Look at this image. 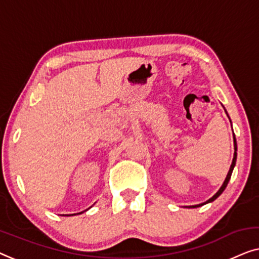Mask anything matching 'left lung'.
I'll return each instance as SVG.
<instances>
[{
	"instance_id": "left-lung-1",
	"label": "left lung",
	"mask_w": 259,
	"mask_h": 259,
	"mask_svg": "<svg viewBox=\"0 0 259 259\" xmlns=\"http://www.w3.org/2000/svg\"><path fill=\"white\" fill-rule=\"evenodd\" d=\"M234 141H235V153H234V159H232V163H231V166H230V169H229V171H228V175H227L226 180H224V182H223L222 187H221L219 192H217L215 195H213V196H212L211 198H209V200H208L207 202H204V203H201V204H197V205H190L189 208H197V207H201V205H203V204H207V203H209V202H212V201H215L216 198L219 197L220 195L223 193V190L226 189V187H227V185H228V182H229V180H230V178H231L232 170H234V167H235V164H236V159H237V144H236V139H235V136H234Z\"/></svg>"
}]
</instances>
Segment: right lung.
I'll return each mask as SVG.
<instances>
[{
    "label": "right lung",
    "instance_id": "right-lung-1",
    "mask_svg": "<svg viewBox=\"0 0 259 259\" xmlns=\"http://www.w3.org/2000/svg\"><path fill=\"white\" fill-rule=\"evenodd\" d=\"M72 215H74V213H72ZM66 216H67V215H66ZM69 216H70V215H69Z\"/></svg>",
    "mask_w": 259,
    "mask_h": 259
}]
</instances>
